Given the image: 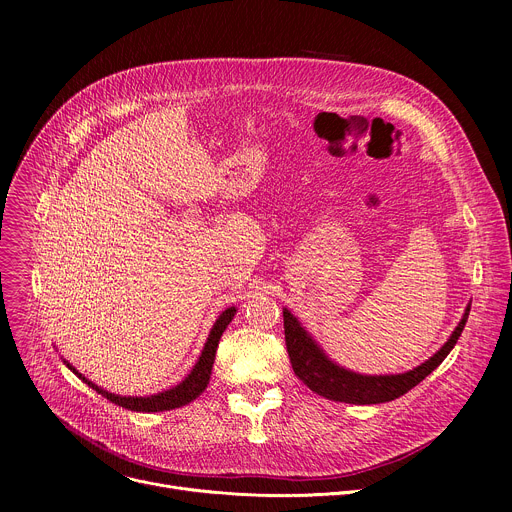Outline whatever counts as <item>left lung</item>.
Wrapping results in <instances>:
<instances>
[{
	"instance_id": "1",
	"label": "left lung",
	"mask_w": 512,
	"mask_h": 512,
	"mask_svg": "<svg viewBox=\"0 0 512 512\" xmlns=\"http://www.w3.org/2000/svg\"><path fill=\"white\" fill-rule=\"evenodd\" d=\"M470 306H466L462 320L450 334L448 342L437 350L433 356H429L419 367L407 373L399 375H360L350 369L336 364L324 348L312 338V334L300 324V320L291 314L287 308H283V328H285V344L287 354L291 360V367L298 379L308 385L314 393L340 403H352V405H377L393 401L407 391H411L415 385H419L431 371H435L444 358L450 354V350L456 346L468 314Z\"/></svg>"
}]
</instances>
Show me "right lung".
<instances>
[{
  "label": "right lung",
  "mask_w": 512,
  "mask_h": 512,
  "mask_svg": "<svg viewBox=\"0 0 512 512\" xmlns=\"http://www.w3.org/2000/svg\"><path fill=\"white\" fill-rule=\"evenodd\" d=\"M237 314V308H227L221 316L216 318V322L212 324L210 328V334L204 342V348L196 360V364L192 367V371L188 373V377L178 383L176 387L168 389V391H162V393H156V395H150V397H123V395H115V393H109L105 389H101L99 385H95L93 381H89L85 375H81L75 367L68 360H64L66 367L75 373L83 383H87L91 389H95L99 395L107 397L111 403L119 405V407H125L129 411H143V413H158V411H170V409H176V407H182V405H188L190 401H194L208 385L210 381V373H212V364H214V354H216V348H218V340H221L223 332L227 330V326L231 324V320L235 318Z\"/></svg>",
  "instance_id": "add662e5"
}]
</instances>
